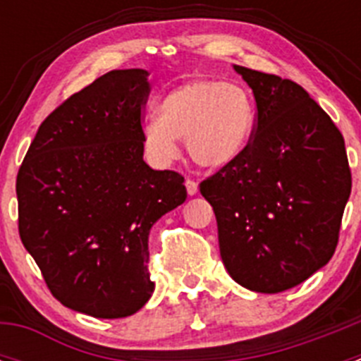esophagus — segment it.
Segmentation results:
<instances>
[{"mask_svg": "<svg viewBox=\"0 0 361 361\" xmlns=\"http://www.w3.org/2000/svg\"><path fill=\"white\" fill-rule=\"evenodd\" d=\"M186 190L190 195H197V191H199V184H197V180H193V178L188 177L186 178Z\"/></svg>", "mask_w": 361, "mask_h": 361, "instance_id": "esophagus-1", "label": "esophagus"}]
</instances>
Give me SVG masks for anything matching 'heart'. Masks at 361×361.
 Here are the masks:
<instances>
[{"label": "heart", "instance_id": "heart-1", "mask_svg": "<svg viewBox=\"0 0 361 361\" xmlns=\"http://www.w3.org/2000/svg\"><path fill=\"white\" fill-rule=\"evenodd\" d=\"M253 132V99L240 85L193 79L161 99L157 116L142 126V142L153 161L168 164L177 155V139H184L191 161L219 170L244 155Z\"/></svg>", "mask_w": 361, "mask_h": 361}]
</instances>
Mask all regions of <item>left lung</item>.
<instances>
[{"label":"left lung","instance_id":"left-lung-1","mask_svg":"<svg viewBox=\"0 0 361 361\" xmlns=\"http://www.w3.org/2000/svg\"><path fill=\"white\" fill-rule=\"evenodd\" d=\"M255 95V132L240 159L200 183L220 257L244 288L282 293L329 262L350 195L336 124L291 79L235 66Z\"/></svg>","mask_w":361,"mask_h":361}]
</instances>
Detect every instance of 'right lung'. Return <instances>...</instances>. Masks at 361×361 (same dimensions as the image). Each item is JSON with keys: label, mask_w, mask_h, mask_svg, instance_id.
I'll return each instance as SVG.
<instances>
[{"label": "right lung", "mask_w": 361, "mask_h": 361, "mask_svg": "<svg viewBox=\"0 0 361 361\" xmlns=\"http://www.w3.org/2000/svg\"><path fill=\"white\" fill-rule=\"evenodd\" d=\"M149 73L111 70L41 123L19 166L18 228L65 307L124 318L152 296L148 235L186 200L184 177L145 161Z\"/></svg>", "instance_id": "obj_1"}]
</instances>
